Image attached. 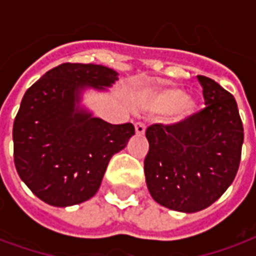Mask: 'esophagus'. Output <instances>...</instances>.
Masks as SVG:
<instances>
[{"label":"esophagus","instance_id":"esophagus-1","mask_svg":"<svg viewBox=\"0 0 256 256\" xmlns=\"http://www.w3.org/2000/svg\"><path fill=\"white\" fill-rule=\"evenodd\" d=\"M136 134L137 136H144L145 134V124L144 123H136Z\"/></svg>","mask_w":256,"mask_h":256}]
</instances>
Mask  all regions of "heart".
Masks as SVG:
<instances>
[{
    "label": "heart",
    "instance_id": "heart-1",
    "mask_svg": "<svg viewBox=\"0 0 256 256\" xmlns=\"http://www.w3.org/2000/svg\"><path fill=\"white\" fill-rule=\"evenodd\" d=\"M134 110L148 115H166L170 126H182L198 115V101L174 84L140 88L132 97Z\"/></svg>",
    "mask_w": 256,
    "mask_h": 256
}]
</instances>
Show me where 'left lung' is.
Segmentation results:
<instances>
[{
  "instance_id": "1",
  "label": "left lung",
  "mask_w": 256,
  "mask_h": 256,
  "mask_svg": "<svg viewBox=\"0 0 256 256\" xmlns=\"http://www.w3.org/2000/svg\"><path fill=\"white\" fill-rule=\"evenodd\" d=\"M206 108L182 126L146 128V186L156 203L180 212L207 208L236 177L244 128L234 97L198 75Z\"/></svg>"
}]
</instances>
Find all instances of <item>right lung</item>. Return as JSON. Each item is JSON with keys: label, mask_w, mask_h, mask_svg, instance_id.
<instances>
[{"label": "right lung", "mask_w": 256, "mask_h": 256, "mask_svg": "<svg viewBox=\"0 0 256 256\" xmlns=\"http://www.w3.org/2000/svg\"><path fill=\"white\" fill-rule=\"evenodd\" d=\"M119 74L100 64L64 63L26 92L14 123V166L22 181L54 207L94 196L111 158L134 136L82 106L86 90L108 92Z\"/></svg>", "instance_id": "right-lung-1"}]
</instances>
